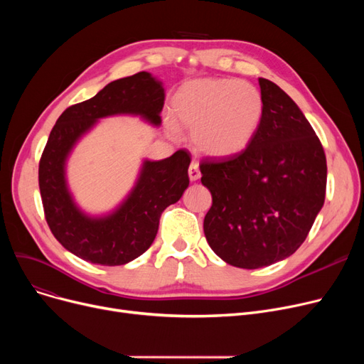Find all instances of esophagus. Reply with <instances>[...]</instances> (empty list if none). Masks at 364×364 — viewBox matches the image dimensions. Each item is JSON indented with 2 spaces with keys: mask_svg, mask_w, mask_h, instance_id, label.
<instances>
[{
  "mask_svg": "<svg viewBox=\"0 0 364 364\" xmlns=\"http://www.w3.org/2000/svg\"><path fill=\"white\" fill-rule=\"evenodd\" d=\"M188 178L190 181H196L200 178V171H199V164L192 162L188 166Z\"/></svg>",
  "mask_w": 364,
  "mask_h": 364,
  "instance_id": "obj_1",
  "label": "esophagus"
}]
</instances>
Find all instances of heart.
Listing matches in <instances>:
<instances>
[{"label": "heart", "instance_id": "obj_1", "mask_svg": "<svg viewBox=\"0 0 364 364\" xmlns=\"http://www.w3.org/2000/svg\"><path fill=\"white\" fill-rule=\"evenodd\" d=\"M171 112L177 125L192 129V141L199 153L230 158L254 141L264 117V99L250 82L202 78L176 92Z\"/></svg>", "mask_w": 364, "mask_h": 364}]
</instances>
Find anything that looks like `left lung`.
Returning <instances> with one entry per match:
<instances>
[{"mask_svg":"<svg viewBox=\"0 0 364 364\" xmlns=\"http://www.w3.org/2000/svg\"><path fill=\"white\" fill-rule=\"evenodd\" d=\"M264 117L254 141L230 158H206L202 184L213 195L203 220L211 250L227 264L254 270L292 255L326 195L323 146L296 103L259 78Z\"/></svg>","mask_w":364,"mask_h":364,"instance_id":"1","label":"left lung"}]
</instances>
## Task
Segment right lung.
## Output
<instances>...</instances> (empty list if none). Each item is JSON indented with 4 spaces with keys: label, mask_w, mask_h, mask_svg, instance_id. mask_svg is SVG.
Instances as JSON below:
<instances>
[{
    "label": "right lung",
    "mask_w": 364,
    "mask_h": 364,
    "mask_svg": "<svg viewBox=\"0 0 364 364\" xmlns=\"http://www.w3.org/2000/svg\"><path fill=\"white\" fill-rule=\"evenodd\" d=\"M165 91L149 72L107 84L92 99L68 107L53 127L38 169L47 224L65 250L84 261L122 265L144 254L158 233L164 209L188 187L190 155L177 150L162 161H144L127 199L105 217H90L76 206L66 184L70 150L100 118L139 114L159 127Z\"/></svg>",
    "instance_id": "obj_1"
}]
</instances>
